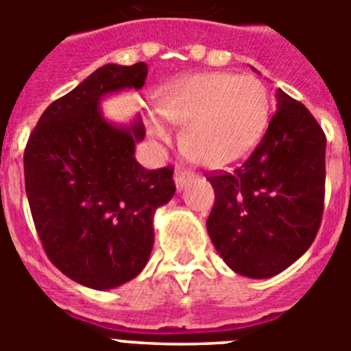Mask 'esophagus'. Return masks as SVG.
I'll return each instance as SVG.
<instances>
[{
  "label": "esophagus",
  "mask_w": 351,
  "mask_h": 351,
  "mask_svg": "<svg viewBox=\"0 0 351 351\" xmlns=\"http://www.w3.org/2000/svg\"><path fill=\"white\" fill-rule=\"evenodd\" d=\"M193 178H195V173L190 172V170H182V169L176 170V173H173V181H176V188H178V190L181 191L182 188H184V186L188 184V182H190Z\"/></svg>",
  "instance_id": "34e87169"
}]
</instances>
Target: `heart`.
I'll use <instances>...</instances> for the list:
<instances>
[{
    "label": "heart",
    "instance_id": "1",
    "mask_svg": "<svg viewBox=\"0 0 351 351\" xmlns=\"http://www.w3.org/2000/svg\"><path fill=\"white\" fill-rule=\"evenodd\" d=\"M161 116H151L149 133L169 141L173 125H186L184 145L209 169L246 160L267 132L271 95L253 75L228 71L195 73L172 80L158 93Z\"/></svg>",
    "mask_w": 351,
    "mask_h": 351
}]
</instances>
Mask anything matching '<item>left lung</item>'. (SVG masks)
Here are the masks:
<instances>
[{"label": "left lung", "instance_id": "obj_1", "mask_svg": "<svg viewBox=\"0 0 351 351\" xmlns=\"http://www.w3.org/2000/svg\"><path fill=\"white\" fill-rule=\"evenodd\" d=\"M276 100V114L251 156L232 173L207 178L214 188L210 241L232 271L253 280L272 278L299 260L324 214V130L281 89Z\"/></svg>", "mask_w": 351, "mask_h": 351}]
</instances>
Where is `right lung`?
I'll list each match as a JSON object with an SVG mask.
<instances>
[{
  "label": "right lung",
  "instance_id": "right-lung-1",
  "mask_svg": "<svg viewBox=\"0 0 351 351\" xmlns=\"http://www.w3.org/2000/svg\"><path fill=\"white\" fill-rule=\"evenodd\" d=\"M147 64H105L52 101L29 135L24 181L31 216L49 260L95 290L133 280L154 243L153 218L176 193L173 169L145 170L135 160L141 117L114 125L104 96L142 89Z\"/></svg>",
  "mask_w": 351,
  "mask_h": 351
}]
</instances>
